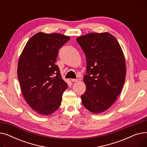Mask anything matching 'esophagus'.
<instances>
[{"instance_id": "1", "label": "esophagus", "mask_w": 147, "mask_h": 147, "mask_svg": "<svg viewBox=\"0 0 147 147\" xmlns=\"http://www.w3.org/2000/svg\"><path fill=\"white\" fill-rule=\"evenodd\" d=\"M71 82H78L79 80H78V79H71Z\"/></svg>"}]
</instances>
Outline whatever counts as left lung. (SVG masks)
Segmentation results:
<instances>
[{
    "instance_id": "obj_1",
    "label": "left lung",
    "mask_w": 147,
    "mask_h": 147,
    "mask_svg": "<svg viewBox=\"0 0 147 147\" xmlns=\"http://www.w3.org/2000/svg\"><path fill=\"white\" fill-rule=\"evenodd\" d=\"M76 40L85 54L87 64L82 104L93 113L104 112L115 102L124 84V54L116 38L109 33H89Z\"/></svg>"
}]
</instances>
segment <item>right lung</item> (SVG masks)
I'll list each match as a JSON object with an SVG mask.
<instances>
[{
  "label": "right lung",
  "mask_w": 147,
  "mask_h": 147,
  "mask_svg": "<svg viewBox=\"0 0 147 147\" xmlns=\"http://www.w3.org/2000/svg\"><path fill=\"white\" fill-rule=\"evenodd\" d=\"M70 37L58 33H36L23 49L17 74L23 96L32 109L50 115L61 105L68 84L55 64L58 51Z\"/></svg>",
  "instance_id": "obj_1"
}]
</instances>
